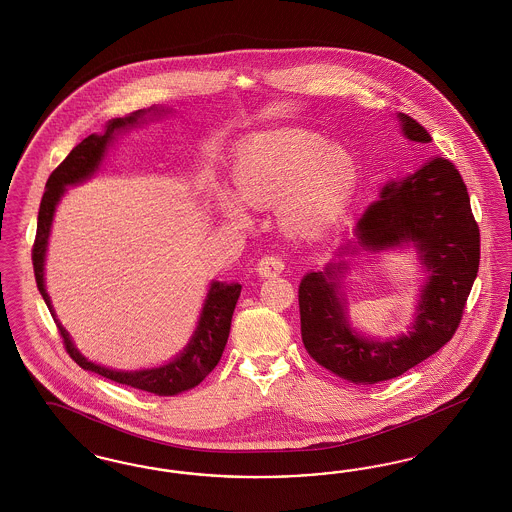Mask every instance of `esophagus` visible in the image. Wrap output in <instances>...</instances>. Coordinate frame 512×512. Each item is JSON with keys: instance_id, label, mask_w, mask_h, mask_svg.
Returning <instances> with one entry per match:
<instances>
[{"instance_id": "esophagus-1", "label": "esophagus", "mask_w": 512, "mask_h": 512, "mask_svg": "<svg viewBox=\"0 0 512 512\" xmlns=\"http://www.w3.org/2000/svg\"><path fill=\"white\" fill-rule=\"evenodd\" d=\"M284 270V261L278 255H266L257 263V272L261 276H276Z\"/></svg>"}]
</instances>
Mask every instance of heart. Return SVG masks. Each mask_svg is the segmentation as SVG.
Listing matches in <instances>:
<instances>
[{"label":"heart","instance_id":"obj_1","mask_svg":"<svg viewBox=\"0 0 512 512\" xmlns=\"http://www.w3.org/2000/svg\"><path fill=\"white\" fill-rule=\"evenodd\" d=\"M232 181L240 199L251 207L280 204L282 226L307 238L328 230L347 209L358 165L345 144L326 141L307 129H278L253 135L238 146ZM241 203L232 194L221 198L228 217L247 223Z\"/></svg>","mask_w":512,"mask_h":512}]
</instances>
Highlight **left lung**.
Returning a JSON list of instances; mask_svg holds the SVG:
<instances>
[{"mask_svg":"<svg viewBox=\"0 0 512 512\" xmlns=\"http://www.w3.org/2000/svg\"><path fill=\"white\" fill-rule=\"evenodd\" d=\"M398 120L409 141H432L408 114H398ZM354 234L368 251L413 244L429 272L413 328L389 341H371L348 326L345 299L337 291L347 268L343 261L301 280V335L308 354L347 381L373 385L406 373L453 337L478 272L480 230L461 173L450 160L430 158L408 179L385 184Z\"/></svg>","mask_w":512,"mask_h":512,"instance_id":"left-lung-1","label":"left lung"}]
</instances>
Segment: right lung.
I'll return each instance as SVG.
<instances>
[{"mask_svg": "<svg viewBox=\"0 0 512 512\" xmlns=\"http://www.w3.org/2000/svg\"><path fill=\"white\" fill-rule=\"evenodd\" d=\"M146 112H154V116L160 114L158 108H148V110L143 108L125 118L110 120L106 123L103 135H89L87 139H83L82 143L74 146L72 152L62 160V164L49 175L43 198H41L40 213H38V230H36L34 247H32V265H34V276H36L41 297L49 308L57 328L61 331L64 348L80 368L99 373L110 381H116L120 385H127L133 389L152 392L158 396H173L200 385L209 375V371L219 364L228 341L232 314L242 291L240 284H225V282L211 284L200 320H198V328L194 331L190 343L175 360H171L169 364L160 368L122 371V369L104 368L99 364H93L80 354V350L74 347L68 331L62 328L61 322L57 320L49 295L45 291V282H43L45 251H47L49 232L53 225V215H55L57 204L61 202L66 186L83 183L85 179H89L103 162L104 152L110 141L114 139V133L143 122Z\"/></svg>", "mask_w": 512, "mask_h": 512, "instance_id": "add662e5", "label": "right lung"}]
</instances>
